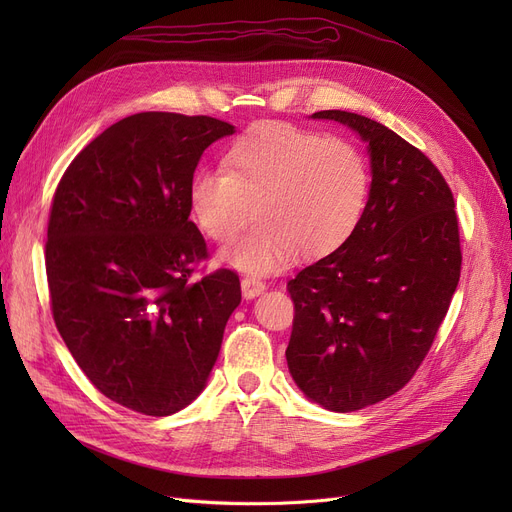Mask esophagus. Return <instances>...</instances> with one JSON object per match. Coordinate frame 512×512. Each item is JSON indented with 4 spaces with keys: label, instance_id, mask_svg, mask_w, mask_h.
<instances>
[{
    "label": "esophagus",
    "instance_id": "34e87169",
    "mask_svg": "<svg viewBox=\"0 0 512 512\" xmlns=\"http://www.w3.org/2000/svg\"><path fill=\"white\" fill-rule=\"evenodd\" d=\"M240 288H242V294H245V299H255L265 290V284L257 278L247 276V278L240 280Z\"/></svg>",
    "mask_w": 512,
    "mask_h": 512
}]
</instances>
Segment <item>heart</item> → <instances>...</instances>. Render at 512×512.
<instances>
[{
    "label": "heart",
    "instance_id": "obj_1",
    "mask_svg": "<svg viewBox=\"0 0 512 512\" xmlns=\"http://www.w3.org/2000/svg\"><path fill=\"white\" fill-rule=\"evenodd\" d=\"M369 188V164L353 141L267 122L228 147L222 172L197 170L186 195L201 232L220 245L240 234L253 211L257 224L222 259L265 274L292 255L336 251L359 226Z\"/></svg>",
    "mask_w": 512,
    "mask_h": 512
}]
</instances>
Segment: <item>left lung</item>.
<instances>
[{"instance_id":"obj_1","label":"left lung","mask_w":512,"mask_h":512,"mask_svg":"<svg viewBox=\"0 0 512 512\" xmlns=\"http://www.w3.org/2000/svg\"><path fill=\"white\" fill-rule=\"evenodd\" d=\"M367 143L371 188L342 245L288 282V371L328 411L351 413L405 386L432 346L461 278L454 199L417 147L371 118L324 110Z\"/></svg>"}]
</instances>
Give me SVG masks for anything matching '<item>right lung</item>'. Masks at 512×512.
Instances as JSON below:
<instances>
[{
  "label": "right lung",
  "mask_w": 512,
  "mask_h": 512,
  "mask_svg": "<svg viewBox=\"0 0 512 512\" xmlns=\"http://www.w3.org/2000/svg\"><path fill=\"white\" fill-rule=\"evenodd\" d=\"M234 126L141 112L80 151L53 195L45 270L53 321L91 384L118 405L166 417L203 392L240 282L207 257L188 220V180Z\"/></svg>",
  "instance_id": "right-lung-1"
}]
</instances>
